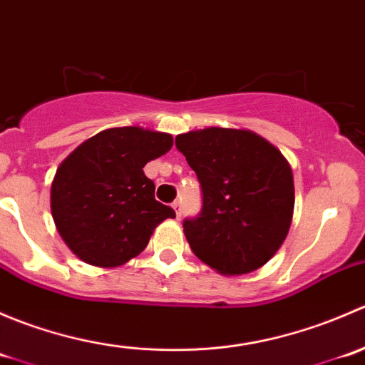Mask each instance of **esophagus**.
<instances>
[{
	"instance_id": "obj_1",
	"label": "esophagus",
	"mask_w": 365,
	"mask_h": 365,
	"mask_svg": "<svg viewBox=\"0 0 365 365\" xmlns=\"http://www.w3.org/2000/svg\"><path fill=\"white\" fill-rule=\"evenodd\" d=\"M173 210H175V212H176V217L182 215V201L176 200L175 203H173Z\"/></svg>"
}]
</instances>
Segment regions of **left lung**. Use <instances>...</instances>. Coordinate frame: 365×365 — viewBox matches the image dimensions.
<instances>
[{"label": "left lung", "instance_id": "8db88e82", "mask_svg": "<svg viewBox=\"0 0 365 365\" xmlns=\"http://www.w3.org/2000/svg\"><path fill=\"white\" fill-rule=\"evenodd\" d=\"M201 183L200 215L183 220L192 252L222 275L263 267L292 226L295 187L288 160L251 130L210 127L176 135Z\"/></svg>", "mask_w": 365, "mask_h": 365}]
</instances>
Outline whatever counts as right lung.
<instances>
[{
	"instance_id": "right-lung-1",
	"label": "right lung",
	"mask_w": 365,
	"mask_h": 365,
	"mask_svg": "<svg viewBox=\"0 0 365 365\" xmlns=\"http://www.w3.org/2000/svg\"><path fill=\"white\" fill-rule=\"evenodd\" d=\"M171 146L165 132L116 127L98 132L61 162L51 185V213L84 263L120 267L145 251L162 220L175 219L143 171Z\"/></svg>"
}]
</instances>
